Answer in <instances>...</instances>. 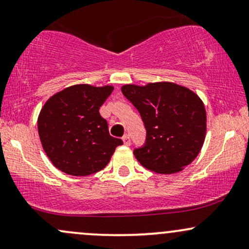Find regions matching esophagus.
I'll use <instances>...</instances> for the list:
<instances>
[{
  "mask_svg": "<svg viewBox=\"0 0 249 249\" xmlns=\"http://www.w3.org/2000/svg\"><path fill=\"white\" fill-rule=\"evenodd\" d=\"M123 142H124V144L126 145V146H130V145H131L130 136H128V134H125V136L123 137Z\"/></svg>",
  "mask_w": 249,
  "mask_h": 249,
  "instance_id": "34e87169",
  "label": "esophagus"
}]
</instances>
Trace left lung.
Segmentation results:
<instances>
[{
  "mask_svg": "<svg viewBox=\"0 0 249 249\" xmlns=\"http://www.w3.org/2000/svg\"><path fill=\"white\" fill-rule=\"evenodd\" d=\"M122 92L146 128L145 146L133 152L142 166L172 174L196 158L206 136V110L196 93L171 82L126 84Z\"/></svg>",
  "mask_w": 249,
  "mask_h": 249,
  "instance_id": "obj_1",
  "label": "left lung"
}]
</instances>
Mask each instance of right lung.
I'll return each instance as SVG.
<instances>
[{
  "instance_id": "right-lung-1",
  "label": "right lung",
  "mask_w": 249,
  "mask_h": 249,
  "mask_svg": "<svg viewBox=\"0 0 249 249\" xmlns=\"http://www.w3.org/2000/svg\"><path fill=\"white\" fill-rule=\"evenodd\" d=\"M113 87L76 84L51 96L37 119L43 150L62 172L85 177L104 168L122 139L108 133L99 107Z\"/></svg>"
}]
</instances>
